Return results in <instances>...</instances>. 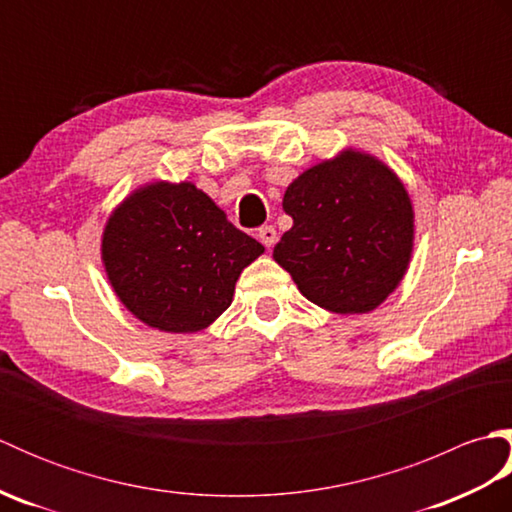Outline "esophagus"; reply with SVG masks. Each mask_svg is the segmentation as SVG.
<instances>
[{"label": "esophagus", "instance_id": "obj_1", "mask_svg": "<svg viewBox=\"0 0 512 512\" xmlns=\"http://www.w3.org/2000/svg\"><path fill=\"white\" fill-rule=\"evenodd\" d=\"M259 239H262V244L266 246V248H270V246H275V242H277V231L273 226H262L259 228Z\"/></svg>", "mask_w": 512, "mask_h": 512}]
</instances>
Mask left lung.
I'll return each mask as SVG.
<instances>
[{"mask_svg":"<svg viewBox=\"0 0 512 512\" xmlns=\"http://www.w3.org/2000/svg\"><path fill=\"white\" fill-rule=\"evenodd\" d=\"M292 228L273 250L301 295L336 314H363L400 284L413 248L409 193L361 151L303 171L284 195Z\"/></svg>","mask_w":512,"mask_h":512,"instance_id":"1","label":"left lung"}]
</instances>
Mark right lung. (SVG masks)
I'll return each instance as SVG.
<instances>
[{"instance_id":"add662e5","label":"right lung","mask_w":512,"mask_h":512,"mask_svg":"<svg viewBox=\"0 0 512 512\" xmlns=\"http://www.w3.org/2000/svg\"><path fill=\"white\" fill-rule=\"evenodd\" d=\"M264 246L191 182H154L118 206L103 262L125 308L162 332H198L231 306L237 277Z\"/></svg>"}]
</instances>
